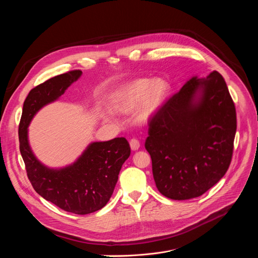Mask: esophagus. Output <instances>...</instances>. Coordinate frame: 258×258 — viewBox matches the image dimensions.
I'll list each match as a JSON object with an SVG mask.
<instances>
[{
	"instance_id": "obj_1",
	"label": "esophagus",
	"mask_w": 258,
	"mask_h": 258,
	"mask_svg": "<svg viewBox=\"0 0 258 258\" xmlns=\"http://www.w3.org/2000/svg\"><path fill=\"white\" fill-rule=\"evenodd\" d=\"M130 145H131L132 150L136 151V150H138L140 148V141L137 140V139H132L130 141Z\"/></svg>"
}]
</instances>
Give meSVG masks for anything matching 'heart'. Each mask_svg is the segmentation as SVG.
Listing matches in <instances>:
<instances>
[{
  "label": "heart",
  "instance_id": "obj_1",
  "mask_svg": "<svg viewBox=\"0 0 258 258\" xmlns=\"http://www.w3.org/2000/svg\"><path fill=\"white\" fill-rule=\"evenodd\" d=\"M169 93L164 79L139 78L117 90L111 97V104L118 112L130 113L140 105L137 120L148 121L163 105Z\"/></svg>",
  "mask_w": 258,
  "mask_h": 258
}]
</instances>
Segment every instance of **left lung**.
<instances>
[{"mask_svg":"<svg viewBox=\"0 0 258 258\" xmlns=\"http://www.w3.org/2000/svg\"><path fill=\"white\" fill-rule=\"evenodd\" d=\"M236 130L235 104L222 75L192 78L149 119L145 148L158 191L173 200L203 195L226 174Z\"/></svg>","mask_w":258,"mask_h":258,"instance_id":"left-lung-1","label":"left lung"}]
</instances>
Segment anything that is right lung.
Returning <instances> with one entry per match:
<instances>
[{"label": "right lung", "instance_id": "right-lung-1", "mask_svg": "<svg viewBox=\"0 0 258 258\" xmlns=\"http://www.w3.org/2000/svg\"><path fill=\"white\" fill-rule=\"evenodd\" d=\"M81 76V70L67 71L33 88L23 104L18 136L26 174L35 192L67 212L84 215L103 208L111 197L121 166L131 154L127 140L93 143L76 163L62 169L40 163L27 141V126L33 115Z\"/></svg>", "mask_w": 258, "mask_h": 258}]
</instances>
